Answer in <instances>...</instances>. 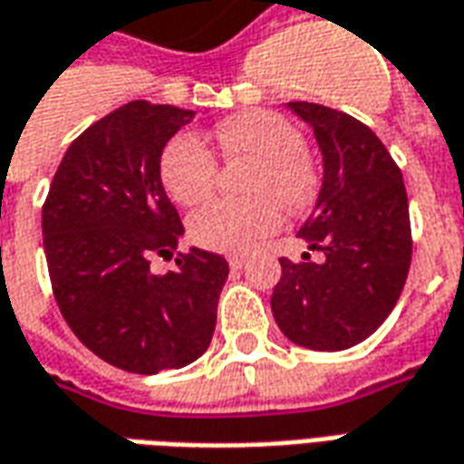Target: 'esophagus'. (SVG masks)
I'll return each mask as SVG.
<instances>
[{"mask_svg": "<svg viewBox=\"0 0 464 464\" xmlns=\"http://www.w3.org/2000/svg\"><path fill=\"white\" fill-rule=\"evenodd\" d=\"M226 258H228V264H231L233 268H238V266H243V261H246V254H228Z\"/></svg>", "mask_w": 464, "mask_h": 464, "instance_id": "1", "label": "esophagus"}]
</instances>
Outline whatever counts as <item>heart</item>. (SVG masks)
<instances>
[{
	"mask_svg": "<svg viewBox=\"0 0 464 464\" xmlns=\"http://www.w3.org/2000/svg\"><path fill=\"white\" fill-rule=\"evenodd\" d=\"M213 145L223 160H248L243 193L248 198L213 200L190 218V238L213 251H243L281 226L288 213L306 210L316 198V168L301 132L268 110H243L221 120ZM160 180L180 206H198L218 180V158L196 135H176L160 155Z\"/></svg>",
	"mask_w": 464,
	"mask_h": 464,
	"instance_id": "heart-1",
	"label": "heart"
}]
</instances>
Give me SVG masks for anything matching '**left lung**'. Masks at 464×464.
Masks as SVG:
<instances>
[{"mask_svg": "<svg viewBox=\"0 0 464 464\" xmlns=\"http://www.w3.org/2000/svg\"><path fill=\"white\" fill-rule=\"evenodd\" d=\"M286 108L314 128L324 155L322 193L299 231L324 261L281 258L271 311L294 344L342 352L377 332L404 288L412 261L407 190L364 122L316 102Z\"/></svg>", "mask_w": 464, "mask_h": 464, "instance_id": "obj_1", "label": "left lung"}]
</instances>
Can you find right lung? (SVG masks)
Returning <instances> with one entry per match:
<instances>
[{
  "label": "right lung",
  "instance_id": "obj_1",
  "mask_svg": "<svg viewBox=\"0 0 464 464\" xmlns=\"http://www.w3.org/2000/svg\"><path fill=\"white\" fill-rule=\"evenodd\" d=\"M193 110L135 100L67 148L42 206L52 294L64 322L108 364L158 374L196 362L213 339L226 258L190 248L176 271L183 223L165 196L160 155Z\"/></svg>",
  "mask_w": 464,
  "mask_h": 464
}]
</instances>
